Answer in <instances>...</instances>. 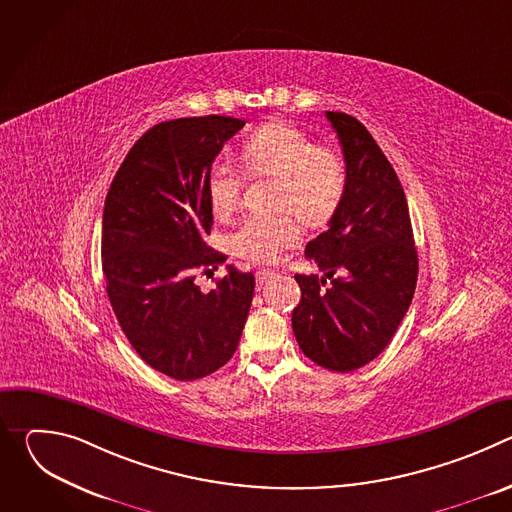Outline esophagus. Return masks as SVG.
Wrapping results in <instances>:
<instances>
[{
  "label": "esophagus",
  "mask_w": 512,
  "mask_h": 512,
  "mask_svg": "<svg viewBox=\"0 0 512 512\" xmlns=\"http://www.w3.org/2000/svg\"><path fill=\"white\" fill-rule=\"evenodd\" d=\"M273 277H275V271H271V269H259V271H257V283H259V285L271 281Z\"/></svg>",
  "instance_id": "esophagus-1"
}]
</instances>
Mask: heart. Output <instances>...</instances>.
I'll list each match as a JSON object with an SVG mask.
<instances>
[{"mask_svg":"<svg viewBox=\"0 0 512 512\" xmlns=\"http://www.w3.org/2000/svg\"><path fill=\"white\" fill-rule=\"evenodd\" d=\"M243 164L251 178H275L277 206L291 208L310 225L334 212L344 190V166L336 152L289 123H269L243 145ZM243 174L229 162H214L206 176V196L216 218H227L239 204ZM302 237L291 214L249 216L231 235V251L253 263H273Z\"/></svg>","mask_w":512,"mask_h":512,"instance_id":"1","label":"heart"}]
</instances>
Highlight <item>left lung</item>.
<instances>
[{"label": "left lung", "mask_w": 512, "mask_h": 512, "mask_svg": "<svg viewBox=\"0 0 512 512\" xmlns=\"http://www.w3.org/2000/svg\"><path fill=\"white\" fill-rule=\"evenodd\" d=\"M338 135L346 180L328 229L306 245L320 275H296L302 300L291 314L302 352L320 367L350 373L377 358L417 283V251L403 186L358 119L326 111Z\"/></svg>", "instance_id": "obj_1"}]
</instances>
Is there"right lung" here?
<instances>
[{"instance_id": "right-lung-1", "label": "right lung", "mask_w": 512, "mask_h": 512, "mask_svg": "<svg viewBox=\"0 0 512 512\" xmlns=\"http://www.w3.org/2000/svg\"><path fill=\"white\" fill-rule=\"evenodd\" d=\"M243 119L184 117L145 131L119 166L105 198L101 257L107 296L135 352L152 369L196 381L235 354L253 302L255 277L227 265L202 291L225 255L210 249L208 170Z\"/></svg>"}]
</instances>
